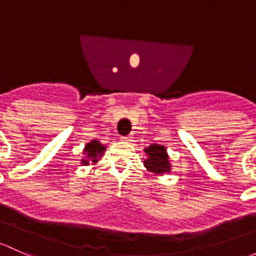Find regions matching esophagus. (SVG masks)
Instances as JSON below:
<instances>
[{
    "label": "esophagus",
    "mask_w": 256,
    "mask_h": 256,
    "mask_svg": "<svg viewBox=\"0 0 256 256\" xmlns=\"http://www.w3.org/2000/svg\"><path fill=\"white\" fill-rule=\"evenodd\" d=\"M122 140H124V142H132V136H122Z\"/></svg>",
    "instance_id": "esophagus-1"
}]
</instances>
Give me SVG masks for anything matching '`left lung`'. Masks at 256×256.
<instances>
[{"instance_id":"obj_1","label":"left lung","mask_w":256,"mask_h":256,"mask_svg":"<svg viewBox=\"0 0 256 256\" xmlns=\"http://www.w3.org/2000/svg\"><path fill=\"white\" fill-rule=\"evenodd\" d=\"M146 152L148 158L144 160V165L149 171L154 174H162L170 171V162L166 154L165 146H159V144H152L146 149H144Z\"/></svg>"}]
</instances>
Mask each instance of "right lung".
<instances>
[{"label":"right lung","mask_w":256,"mask_h":256,"mask_svg":"<svg viewBox=\"0 0 256 256\" xmlns=\"http://www.w3.org/2000/svg\"><path fill=\"white\" fill-rule=\"evenodd\" d=\"M106 150V146H102L98 140H92L91 143L86 144L85 149H84V154L86 155L85 159L81 160L82 165H88L90 162H97L100 158L104 155V152Z\"/></svg>","instance_id":"right-lung-1"}]
</instances>
